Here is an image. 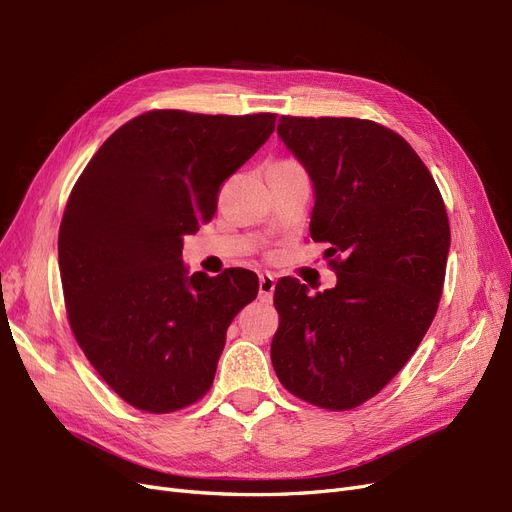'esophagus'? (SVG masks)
Here are the masks:
<instances>
[{
	"label": "esophagus",
	"instance_id": "esophagus-1",
	"mask_svg": "<svg viewBox=\"0 0 512 512\" xmlns=\"http://www.w3.org/2000/svg\"><path fill=\"white\" fill-rule=\"evenodd\" d=\"M274 288H276V280L272 274H259V299L261 301H272Z\"/></svg>",
	"mask_w": 512,
	"mask_h": 512
}]
</instances>
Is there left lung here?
<instances>
[{
	"label": "left lung",
	"instance_id": "1",
	"mask_svg": "<svg viewBox=\"0 0 512 512\" xmlns=\"http://www.w3.org/2000/svg\"><path fill=\"white\" fill-rule=\"evenodd\" d=\"M278 136L314 182L309 234L337 286L276 284L272 364L293 395L351 410L406 366L429 330L450 251L433 175L395 131L366 119L280 117Z\"/></svg>",
	"mask_w": 512,
	"mask_h": 512
}]
</instances>
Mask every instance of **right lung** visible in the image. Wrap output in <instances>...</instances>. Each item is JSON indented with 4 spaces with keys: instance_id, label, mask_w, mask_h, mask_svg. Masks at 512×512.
I'll return each mask as SVG.
<instances>
[{
    "instance_id": "right-lung-1",
    "label": "right lung",
    "mask_w": 512,
    "mask_h": 512,
    "mask_svg": "<svg viewBox=\"0 0 512 512\" xmlns=\"http://www.w3.org/2000/svg\"><path fill=\"white\" fill-rule=\"evenodd\" d=\"M276 115L150 110L110 136L77 180L58 234L66 314L85 358L133 408L165 414L213 385L226 330L257 297L253 272L188 276L184 234L272 136Z\"/></svg>"
}]
</instances>
